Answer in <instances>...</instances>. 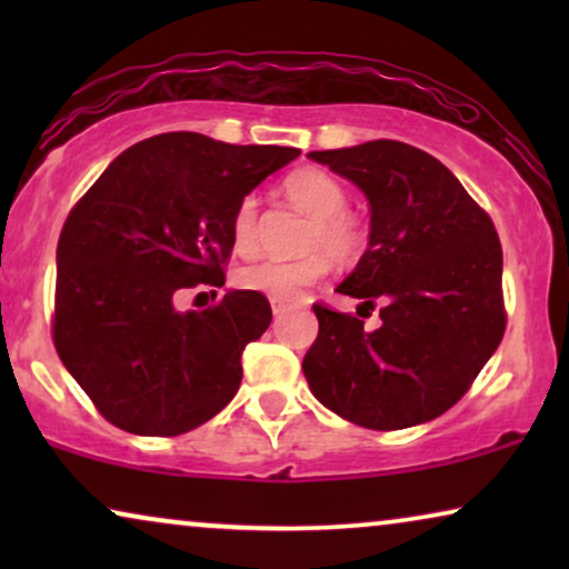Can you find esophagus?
Segmentation results:
<instances>
[{
	"mask_svg": "<svg viewBox=\"0 0 569 569\" xmlns=\"http://www.w3.org/2000/svg\"><path fill=\"white\" fill-rule=\"evenodd\" d=\"M292 308V302H284V300H271V313L274 316H282L287 310Z\"/></svg>",
	"mask_w": 569,
	"mask_h": 569,
	"instance_id": "obj_1",
	"label": "esophagus"
}]
</instances>
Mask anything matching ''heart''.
<instances>
[{"label":"heart","mask_w":569,"mask_h":569,"mask_svg":"<svg viewBox=\"0 0 569 569\" xmlns=\"http://www.w3.org/2000/svg\"><path fill=\"white\" fill-rule=\"evenodd\" d=\"M284 193L295 207L313 217L308 232V251L298 261H259L238 271L240 290L267 295L271 300L292 302L306 287L316 284L329 271V256L339 263L355 261L365 251L368 232L360 217L347 209V191L337 178L318 168H300L284 178ZM232 248L240 256H251L259 248V199L243 197L232 214Z\"/></svg>","instance_id":"obj_1"}]
</instances>
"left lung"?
<instances>
[{"instance_id":"left-lung-1","label":"left lung","mask_w":569,"mask_h":569,"mask_svg":"<svg viewBox=\"0 0 569 569\" xmlns=\"http://www.w3.org/2000/svg\"><path fill=\"white\" fill-rule=\"evenodd\" d=\"M365 193L368 251L337 292L380 306V326L313 306L310 391L368 430H403L469 391L505 333L502 246L461 181L417 147L376 139L310 152ZM370 316V313H368Z\"/></svg>"}]
</instances>
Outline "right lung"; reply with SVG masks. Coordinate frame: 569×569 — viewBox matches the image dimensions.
Returning <instances> with one entry per match:
<instances>
[{
    "label": "right lung",
    "mask_w": 569,
    "mask_h": 569,
    "mask_svg": "<svg viewBox=\"0 0 569 569\" xmlns=\"http://www.w3.org/2000/svg\"><path fill=\"white\" fill-rule=\"evenodd\" d=\"M300 150L170 131L121 152L77 201L57 246L53 345L100 415L170 438L238 393L240 355L271 323L259 292L176 310L186 287H222L232 214Z\"/></svg>",
    "instance_id": "1"
}]
</instances>
